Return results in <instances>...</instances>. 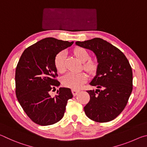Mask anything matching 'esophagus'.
Listing matches in <instances>:
<instances>
[{
	"mask_svg": "<svg viewBox=\"0 0 147 147\" xmlns=\"http://www.w3.org/2000/svg\"><path fill=\"white\" fill-rule=\"evenodd\" d=\"M80 90L78 89H72V93H73V94L74 96H76L78 93H79Z\"/></svg>",
	"mask_w": 147,
	"mask_h": 147,
	"instance_id": "obj_1",
	"label": "esophagus"
}]
</instances>
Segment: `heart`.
Returning a JSON list of instances; mask_svg holds the SVG:
<instances>
[{
  "label": "heart",
  "mask_w": 147,
  "mask_h": 147,
  "mask_svg": "<svg viewBox=\"0 0 147 147\" xmlns=\"http://www.w3.org/2000/svg\"><path fill=\"white\" fill-rule=\"evenodd\" d=\"M74 54L80 61L84 63V69L89 73H93L96 71L98 67L97 61L94 59H89V54L85 49L78 47L74 50ZM65 53L60 52L54 58V65L56 69L59 73H63L65 71ZM87 80V75L84 73H70L65 74L62 78V84L67 88L78 89L83 85Z\"/></svg>",
  "instance_id": "heart-1"
}]
</instances>
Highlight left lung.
I'll list each match as a JSON object with an SVG mask.
<instances>
[{"mask_svg":"<svg viewBox=\"0 0 147 147\" xmlns=\"http://www.w3.org/2000/svg\"><path fill=\"white\" fill-rule=\"evenodd\" d=\"M76 45L93 51L98 63L90 83L97 89L87 91L90 100L84 108L86 115L98 123L112 121L123 111L132 91L130 63L120 50L101 38L76 41Z\"/></svg>","mask_w":147,"mask_h":147,"instance_id":"left-lung-1","label":"left lung"}]
</instances>
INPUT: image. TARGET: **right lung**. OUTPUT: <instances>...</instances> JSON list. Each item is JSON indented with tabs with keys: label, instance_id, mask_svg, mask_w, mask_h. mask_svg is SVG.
<instances>
[{
	"label": "right lung",
	"instance_id": "1",
	"mask_svg": "<svg viewBox=\"0 0 147 147\" xmlns=\"http://www.w3.org/2000/svg\"><path fill=\"white\" fill-rule=\"evenodd\" d=\"M73 44V41L47 38L26 49L19 59L15 76L16 96L35 123L47 126L58 123L63 118L68 100L73 98L71 90L66 88H59L53 97L50 94L60 84L56 78L54 58Z\"/></svg>",
	"mask_w": 147,
	"mask_h": 147
}]
</instances>
